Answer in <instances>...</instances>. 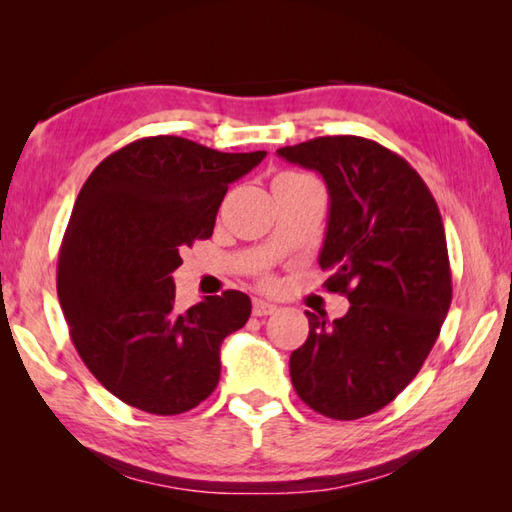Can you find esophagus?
Here are the masks:
<instances>
[{
	"label": "esophagus",
	"instance_id": "esophagus-1",
	"mask_svg": "<svg viewBox=\"0 0 512 512\" xmlns=\"http://www.w3.org/2000/svg\"><path fill=\"white\" fill-rule=\"evenodd\" d=\"M277 311V307L275 305H271V302H266V300H253V314L255 316H271V314H275Z\"/></svg>",
	"mask_w": 512,
	"mask_h": 512
}]
</instances>
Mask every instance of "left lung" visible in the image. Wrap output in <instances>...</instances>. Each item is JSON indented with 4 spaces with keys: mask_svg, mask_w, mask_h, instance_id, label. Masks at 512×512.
I'll list each match as a JSON object with an SVG mask.
<instances>
[{
    "mask_svg": "<svg viewBox=\"0 0 512 512\" xmlns=\"http://www.w3.org/2000/svg\"><path fill=\"white\" fill-rule=\"evenodd\" d=\"M318 171L329 192L318 264L350 309L327 323L305 311L307 341L289 359L302 402L334 420L384 409L418 375L452 305V271L438 205L409 162L357 135L277 149Z\"/></svg>",
    "mask_w": 512,
    "mask_h": 512,
    "instance_id": "8db88e82",
    "label": "left lung"
}]
</instances>
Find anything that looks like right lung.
Listing matches in <instances>:
<instances>
[{"label": "right lung", "mask_w": 512, "mask_h": 512, "mask_svg": "<svg viewBox=\"0 0 512 512\" xmlns=\"http://www.w3.org/2000/svg\"><path fill=\"white\" fill-rule=\"evenodd\" d=\"M266 151L221 153L144 137L90 173L58 255V300L79 357L121 402L185 413L212 395L221 343L250 318L241 291L176 309L180 250L210 239L228 185Z\"/></svg>", "instance_id": "obj_1"}]
</instances>
